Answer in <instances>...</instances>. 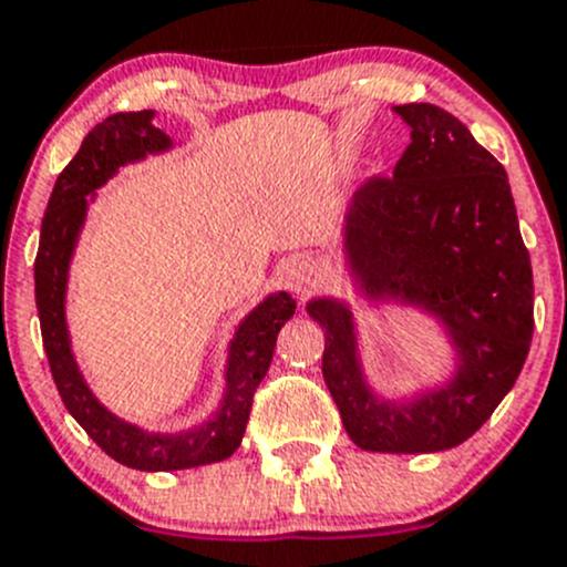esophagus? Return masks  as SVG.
I'll list each match as a JSON object with an SVG mask.
<instances>
[{"mask_svg":"<svg viewBox=\"0 0 567 567\" xmlns=\"http://www.w3.org/2000/svg\"><path fill=\"white\" fill-rule=\"evenodd\" d=\"M279 282H282L288 290H293V293H299V290L312 288V285L318 282V271L310 260L296 257V260H288L282 268H279Z\"/></svg>","mask_w":567,"mask_h":567,"instance_id":"34e87169","label":"esophagus"}]
</instances>
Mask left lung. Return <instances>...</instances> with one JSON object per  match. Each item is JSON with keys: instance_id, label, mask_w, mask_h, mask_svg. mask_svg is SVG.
I'll list each match as a JSON object with an SVG mask.
<instances>
[{"instance_id": "obj_1", "label": "left lung", "mask_w": 567, "mask_h": 567, "mask_svg": "<svg viewBox=\"0 0 567 567\" xmlns=\"http://www.w3.org/2000/svg\"><path fill=\"white\" fill-rule=\"evenodd\" d=\"M410 146L393 179L362 185L343 213L346 271L365 307H410L452 349V373L410 395L368 382L354 310L307 301L323 329V382L354 446L432 454L468 441L513 390L532 329V262L502 163L435 104H399Z\"/></svg>"}]
</instances>
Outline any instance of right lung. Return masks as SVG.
Returning <instances> with one entry per match:
<instances>
[{
    "mask_svg": "<svg viewBox=\"0 0 567 567\" xmlns=\"http://www.w3.org/2000/svg\"><path fill=\"white\" fill-rule=\"evenodd\" d=\"M174 150V141L155 126V110L107 115L82 141L74 161L54 183L41 221V244L35 257V305L41 318L43 349L65 410L74 415L91 441L115 463L135 471H183L221 463L233 457L246 432L251 395L271 365L279 329L296 312V301L285 290L268 293L235 329L227 346L224 393L216 410L202 423L179 432H152L110 412L85 382L71 349L65 293L76 240L85 227L87 207L96 190L126 163Z\"/></svg>",
    "mask_w": 567,
    "mask_h": 567,
    "instance_id": "right-lung-1",
    "label": "right lung"
}]
</instances>
